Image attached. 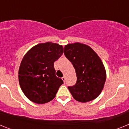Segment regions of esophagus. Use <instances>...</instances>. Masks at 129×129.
<instances>
[{"instance_id":"esophagus-1","label":"esophagus","mask_w":129,"mask_h":129,"mask_svg":"<svg viewBox=\"0 0 129 129\" xmlns=\"http://www.w3.org/2000/svg\"><path fill=\"white\" fill-rule=\"evenodd\" d=\"M62 80L63 81H64V83H65V80H66L65 77H62Z\"/></svg>"}]
</instances>
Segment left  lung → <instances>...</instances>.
<instances>
[{"mask_svg":"<svg viewBox=\"0 0 129 129\" xmlns=\"http://www.w3.org/2000/svg\"><path fill=\"white\" fill-rule=\"evenodd\" d=\"M64 53L76 70V83L68 86L73 98L82 103L98 98L104 87L106 71L97 53L90 46L79 43L66 45Z\"/></svg>","mask_w":129,"mask_h":129,"instance_id":"left-lung-1","label":"left lung"}]
</instances>
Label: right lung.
<instances>
[{
    "instance_id": "add662e5",
    "label": "right lung",
    "mask_w": 129,
    "mask_h": 129,
    "mask_svg": "<svg viewBox=\"0 0 129 129\" xmlns=\"http://www.w3.org/2000/svg\"><path fill=\"white\" fill-rule=\"evenodd\" d=\"M63 53V47L55 43H41L29 50L19 70L20 88L30 101L44 104L52 101L63 81L55 76L54 62Z\"/></svg>"
}]
</instances>
